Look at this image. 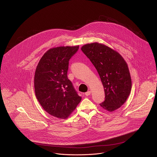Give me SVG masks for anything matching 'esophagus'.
I'll return each instance as SVG.
<instances>
[{"label": "esophagus", "mask_w": 157, "mask_h": 157, "mask_svg": "<svg viewBox=\"0 0 157 157\" xmlns=\"http://www.w3.org/2000/svg\"><path fill=\"white\" fill-rule=\"evenodd\" d=\"M90 94V90L85 93V95H86V96H89Z\"/></svg>", "instance_id": "34e87169"}]
</instances>
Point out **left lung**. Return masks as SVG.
Returning a JSON list of instances; mask_svg holds the SVG:
<instances>
[{"mask_svg":"<svg viewBox=\"0 0 157 157\" xmlns=\"http://www.w3.org/2000/svg\"><path fill=\"white\" fill-rule=\"evenodd\" d=\"M81 49L96 68L103 85L105 100L100 105L109 112L120 108L132 88L127 63L118 52L101 44H88Z\"/></svg>","mask_w":157,"mask_h":157,"instance_id":"left-lung-1","label":"left lung"}]
</instances>
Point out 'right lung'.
<instances>
[{"instance_id":"right-lung-1","label":"right lung","mask_w":157,"mask_h":157,"mask_svg":"<svg viewBox=\"0 0 157 157\" xmlns=\"http://www.w3.org/2000/svg\"><path fill=\"white\" fill-rule=\"evenodd\" d=\"M78 48V45L49 49L35 71L36 98L46 112L59 118H67L82 100L67 77L69 59Z\"/></svg>"}]
</instances>
